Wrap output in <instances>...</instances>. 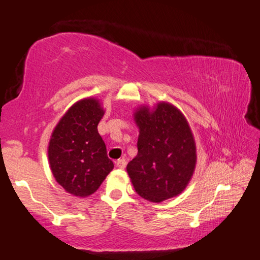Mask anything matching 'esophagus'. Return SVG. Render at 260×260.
I'll list each match as a JSON object with an SVG mask.
<instances>
[{
  "instance_id": "obj_1",
  "label": "esophagus",
  "mask_w": 260,
  "mask_h": 260,
  "mask_svg": "<svg viewBox=\"0 0 260 260\" xmlns=\"http://www.w3.org/2000/svg\"><path fill=\"white\" fill-rule=\"evenodd\" d=\"M115 165H117V167L118 168H120V169H123L126 167V165H127V162H126V160L125 158H119V160L115 162Z\"/></svg>"
}]
</instances>
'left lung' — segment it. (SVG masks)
<instances>
[{"label": "left lung", "mask_w": 260, "mask_h": 260, "mask_svg": "<svg viewBox=\"0 0 260 260\" xmlns=\"http://www.w3.org/2000/svg\"><path fill=\"white\" fill-rule=\"evenodd\" d=\"M139 127L138 155L127 165L142 199L162 202L184 190L196 166V145L184 115L169 103L134 113Z\"/></svg>", "instance_id": "1"}]
</instances>
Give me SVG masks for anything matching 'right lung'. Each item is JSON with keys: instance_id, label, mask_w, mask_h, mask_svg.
Masks as SVG:
<instances>
[{"instance_id": "1", "label": "right lung", "mask_w": 260, "mask_h": 260, "mask_svg": "<svg viewBox=\"0 0 260 260\" xmlns=\"http://www.w3.org/2000/svg\"><path fill=\"white\" fill-rule=\"evenodd\" d=\"M104 113L99 100H79L52 132L48 148L50 168L58 183L73 196L92 195L114 167L98 133Z\"/></svg>"}]
</instances>
